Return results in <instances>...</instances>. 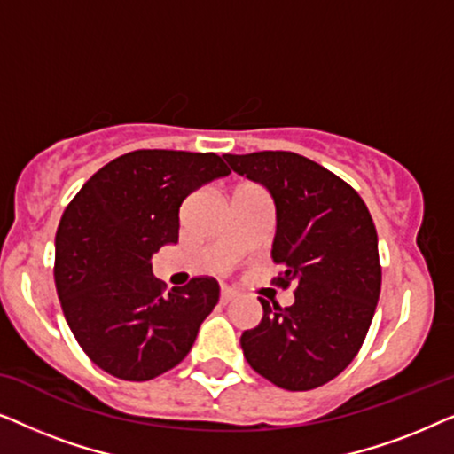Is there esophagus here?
Here are the masks:
<instances>
[{
  "label": "esophagus",
  "mask_w": 454,
  "mask_h": 454,
  "mask_svg": "<svg viewBox=\"0 0 454 454\" xmlns=\"http://www.w3.org/2000/svg\"><path fill=\"white\" fill-rule=\"evenodd\" d=\"M233 300H238V291H233V289H229V287H223L221 289V303H223V306H227V303L233 301Z\"/></svg>",
  "instance_id": "obj_1"
}]
</instances>
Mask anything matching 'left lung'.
<instances>
[{
    "mask_svg": "<svg viewBox=\"0 0 454 454\" xmlns=\"http://www.w3.org/2000/svg\"><path fill=\"white\" fill-rule=\"evenodd\" d=\"M223 157L270 192L272 262L283 266L275 283L295 285L289 308L258 297L264 314L241 334L244 357L285 390L318 388L353 362L374 318L382 283L374 221L349 184L301 154Z\"/></svg>",
    "mask_w": 454,
    "mask_h": 454,
    "instance_id": "1",
    "label": "left lung"
}]
</instances>
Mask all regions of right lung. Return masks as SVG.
Here are the masks:
<instances>
[{"mask_svg": "<svg viewBox=\"0 0 454 454\" xmlns=\"http://www.w3.org/2000/svg\"><path fill=\"white\" fill-rule=\"evenodd\" d=\"M229 173L215 153L134 151L67 204L55 235V287L78 345L107 374L145 382L190 353L219 283L196 277L165 294L151 260L177 244L185 198Z\"/></svg>", "mask_w": 454, "mask_h": 454, "instance_id": "1", "label": "right lung"}]
</instances>
